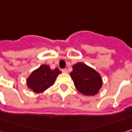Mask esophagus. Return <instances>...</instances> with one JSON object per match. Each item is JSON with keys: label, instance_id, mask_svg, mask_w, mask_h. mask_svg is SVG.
<instances>
[{"label": "esophagus", "instance_id": "34e87169", "mask_svg": "<svg viewBox=\"0 0 132 132\" xmlns=\"http://www.w3.org/2000/svg\"><path fill=\"white\" fill-rule=\"evenodd\" d=\"M62 72H63V73H67L68 71H67L66 69H62Z\"/></svg>", "mask_w": 132, "mask_h": 132}]
</instances>
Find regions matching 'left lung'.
<instances>
[{
	"label": "left lung",
	"mask_w": 132,
	"mask_h": 132,
	"mask_svg": "<svg viewBox=\"0 0 132 132\" xmlns=\"http://www.w3.org/2000/svg\"><path fill=\"white\" fill-rule=\"evenodd\" d=\"M72 69L70 76L80 93L89 96L98 93L102 86V78L98 72L83 63L75 64Z\"/></svg>",
	"instance_id": "left-lung-1"
}]
</instances>
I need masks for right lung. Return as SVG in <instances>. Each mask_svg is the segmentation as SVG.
Wrapping results in <instances>:
<instances>
[{
    "label": "right lung",
    "mask_w": 132,
    "mask_h": 132,
    "mask_svg": "<svg viewBox=\"0 0 132 132\" xmlns=\"http://www.w3.org/2000/svg\"><path fill=\"white\" fill-rule=\"evenodd\" d=\"M61 72L57 69L52 70L47 65H42L32 72L27 79V85L34 92L39 93L52 86Z\"/></svg>",
    "instance_id": "right-lung-1"
}]
</instances>
